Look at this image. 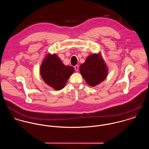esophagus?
I'll return each instance as SVG.
<instances>
[{"label":"esophagus","instance_id":"34e87169","mask_svg":"<svg viewBox=\"0 0 149 149\" xmlns=\"http://www.w3.org/2000/svg\"><path fill=\"white\" fill-rule=\"evenodd\" d=\"M74 69L76 71H78L79 70V66L78 65H75L74 66Z\"/></svg>","mask_w":149,"mask_h":149}]
</instances>
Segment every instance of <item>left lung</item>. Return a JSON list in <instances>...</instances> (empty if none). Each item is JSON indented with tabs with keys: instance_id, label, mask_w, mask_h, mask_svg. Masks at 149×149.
Here are the masks:
<instances>
[{
	"instance_id": "8db88e82",
	"label": "left lung",
	"mask_w": 149,
	"mask_h": 149,
	"mask_svg": "<svg viewBox=\"0 0 149 149\" xmlns=\"http://www.w3.org/2000/svg\"><path fill=\"white\" fill-rule=\"evenodd\" d=\"M81 75L91 86H95L104 81L108 74V68L101 54L89 55L80 67Z\"/></svg>"
}]
</instances>
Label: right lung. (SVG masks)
<instances>
[{"instance_id": "add662e5", "label": "right lung", "mask_w": 149, "mask_h": 149, "mask_svg": "<svg viewBox=\"0 0 149 149\" xmlns=\"http://www.w3.org/2000/svg\"><path fill=\"white\" fill-rule=\"evenodd\" d=\"M73 72V67L63 64L56 54H47L40 67L41 76L43 80L57 91L64 87Z\"/></svg>"}]
</instances>
